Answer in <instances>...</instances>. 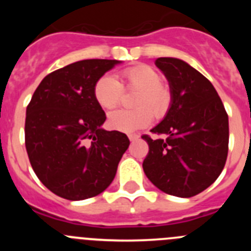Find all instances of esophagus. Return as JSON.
<instances>
[{"label": "esophagus", "mask_w": 251, "mask_h": 251, "mask_svg": "<svg viewBox=\"0 0 251 251\" xmlns=\"http://www.w3.org/2000/svg\"><path fill=\"white\" fill-rule=\"evenodd\" d=\"M128 138H129L130 142H134L139 138V134H129V136H128Z\"/></svg>", "instance_id": "esophagus-1"}]
</instances>
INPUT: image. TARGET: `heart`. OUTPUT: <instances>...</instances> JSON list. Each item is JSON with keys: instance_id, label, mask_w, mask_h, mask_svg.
Listing matches in <instances>:
<instances>
[{"instance_id": "heart-1", "label": "heart", "mask_w": 251, "mask_h": 251, "mask_svg": "<svg viewBox=\"0 0 251 251\" xmlns=\"http://www.w3.org/2000/svg\"><path fill=\"white\" fill-rule=\"evenodd\" d=\"M126 89L138 90L133 105L136 109L113 112L108 118L109 127L123 133H132L150 126L153 114L157 118L167 112L171 93L162 85V76L156 69L146 64L132 66L123 72V83L110 74H104L94 84V98L106 110L119 105Z\"/></svg>"}]
</instances>
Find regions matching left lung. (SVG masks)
<instances>
[{
  "mask_svg": "<svg viewBox=\"0 0 251 251\" xmlns=\"http://www.w3.org/2000/svg\"><path fill=\"white\" fill-rule=\"evenodd\" d=\"M170 83L172 103L165 119L153 128L143 171L161 191L192 197L216 181L229 151V117L214 85L196 69L175 57H158Z\"/></svg>",
  "mask_w": 251,
  "mask_h": 251,
  "instance_id": "8db88e82",
  "label": "left lung"
}]
</instances>
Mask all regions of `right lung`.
Here are the masks:
<instances>
[{
    "label": "right lung",
    "mask_w": 251,
    "mask_h": 251,
    "mask_svg": "<svg viewBox=\"0 0 251 251\" xmlns=\"http://www.w3.org/2000/svg\"><path fill=\"white\" fill-rule=\"evenodd\" d=\"M119 64L89 59L50 73L35 90L25 121V146L32 170L51 192L85 200L112 183L129 139L100 127L106 117L94 84Z\"/></svg>",
    "instance_id": "1"
}]
</instances>
